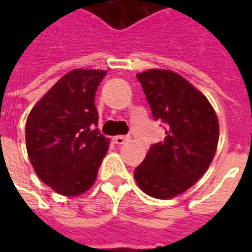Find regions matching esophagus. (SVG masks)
<instances>
[{
	"mask_svg": "<svg viewBox=\"0 0 252 252\" xmlns=\"http://www.w3.org/2000/svg\"><path fill=\"white\" fill-rule=\"evenodd\" d=\"M112 140H113V143H115V144H124V143H126V140H128V136H123V135H117V136L113 137Z\"/></svg>",
	"mask_w": 252,
	"mask_h": 252,
	"instance_id": "1",
	"label": "esophagus"
}]
</instances>
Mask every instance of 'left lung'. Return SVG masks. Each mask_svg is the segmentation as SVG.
Here are the masks:
<instances>
[{
    "label": "left lung",
    "instance_id": "left-lung-1",
    "mask_svg": "<svg viewBox=\"0 0 252 252\" xmlns=\"http://www.w3.org/2000/svg\"><path fill=\"white\" fill-rule=\"evenodd\" d=\"M155 120L166 124L163 142L153 144L135 169L146 194L167 200L191 188L211 166L219 143V120L211 102L185 78L151 68L136 75Z\"/></svg>",
    "mask_w": 252,
    "mask_h": 252
}]
</instances>
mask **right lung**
Returning a JSON list of instances; mask_svg holds the SVG:
<instances>
[{"label": "right lung", "instance_id": "1", "mask_svg": "<svg viewBox=\"0 0 252 252\" xmlns=\"http://www.w3.org/2000/svg\"><path fill=\"white\" fill-rule=\"evenodd\" d=\"M105 70L75 68L41 97L27 119L25 144L37 177L58 194L75 197L95 182L109 139L95 128V92Z\"/></svg>", "mask_w": 252, "mask_h": 252}]
</instances>
